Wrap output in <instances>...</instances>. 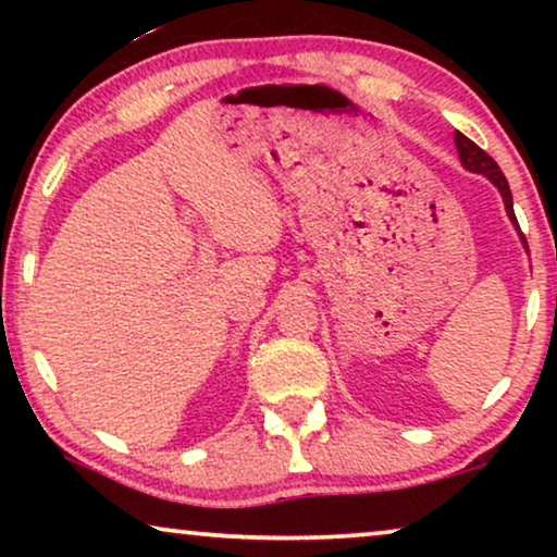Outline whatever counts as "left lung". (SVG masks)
Listing matches in <instances>:
<instances>
[{"mask_svg": "<svg viewBox=\"0 0 557 557\" xmlns=\"http://www.w3.org/2000/svg\"><path fill=\"white\" fill-rule=\"evenodd\" d=\"M454 141H456V151H459L461 164L467 166L469 172L484 174V177L490 180L492 185L499 189L502 200H505V210H507V215H509V220H512V223H515L517 231H520V225H517V218H515V208H512V193H509L507 177H505V174H502L499 164L494 162V159H492L490 154H486L484 149H479L474 141L467 139V136H463L461 132H456V134H454ZM520 238H522V243H524V248H528V240H524V235H522V233H520Z\"/></svg>", "mask_w": 557, "mask_h": 557, "instance_id": "1", "label": "left lung"}]
</instances>
